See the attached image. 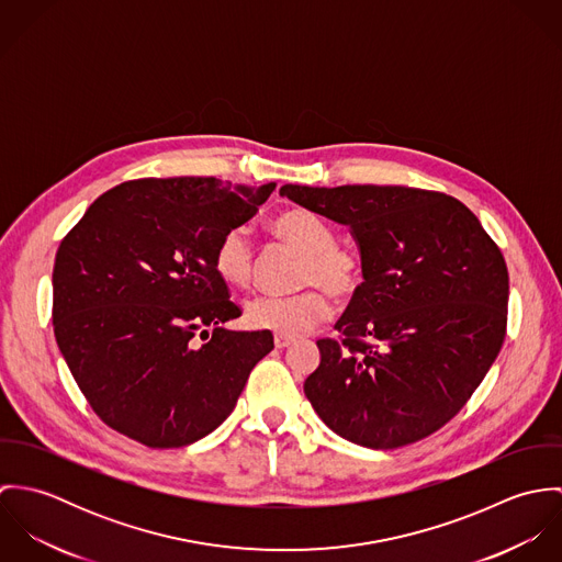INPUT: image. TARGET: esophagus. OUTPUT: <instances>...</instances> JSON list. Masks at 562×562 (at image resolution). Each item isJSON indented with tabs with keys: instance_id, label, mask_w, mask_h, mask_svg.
<instances>
[{
	"instance_id": "1",
	"label": "esophagus",
	"mask_w": 562,
	"mask_h": 562,
	"mask_svg": "<svg viewBox=\"0 0 562 562\" xmlns=\"http://www.w3.org/2000/svg\"><path fill=\"white\" fill-rule=\"evenodd\" d=\"M292 344H294V337L283 335V333H277V335H274V346H277V348H288V346H292Z\"/></svg>"
}]
</instances>
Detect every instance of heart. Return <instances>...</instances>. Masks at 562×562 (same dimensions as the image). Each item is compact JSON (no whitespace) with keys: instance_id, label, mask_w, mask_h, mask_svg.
Masks as SVG:
<instances>
[{"instance_id":"b5f03b06","label":"heart","mask_w":562,"mask_h":562,"mask_svg":"<svg viewBox=\"0 0 562 562\" xmlns=\"http://www.w3.org/2000/svg\"><path fill=\"white\" fill-rule=\"evenodd\" d=\"M270 229L279 240L303 250L299 268V285H307L294 294H261L246 307V318L257 328H268L290 337L303 335L328 321V294L348 301L363 283V257L346 244H337L335 229L321 214L307 207H290L270 221ZM216 274L234 285L246 288L255 274V248L244 227H234L221 236L214 248Z\"/></svg>"}]
</instances>
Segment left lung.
Returning <instances> with one entry per match:
<instances>
[{"label":"left lung","instance_id":"obj_1","mask_svg":"<svg viewBox=\"0 0 562 562\" xmlns=\"http://www.w3.org/2000/svg\"><path fill=\"white\" fill-rule=\"evenodd\" d=\"M294 203L348 225L363 283L318 339L305 396L339 437L394 450L430 437L476 392L508 314L499 246L459 199L406 186L285 183Z\"/></svg>","mask_w":562,"mask_h":562}]
</instances>
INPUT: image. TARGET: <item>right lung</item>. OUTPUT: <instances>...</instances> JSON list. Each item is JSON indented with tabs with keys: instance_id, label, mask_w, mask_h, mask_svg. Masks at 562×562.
Listing matches in <instances>:
<instances>
[{
	"instance_id": "right-lung-1",
	"label": "right lung",
	"mask_w": 562,
	"mask_h": 562,
	"mask_svg": "<svg viewBox=\"0 0 562 562\" xmlns=\"http://www.w3.org/2000/svg\"><path fill=\"white\" fill-rule=\"evenodd\" d=\"M274 188L132 179L103 192L63 238L54 335L103 424L149 448H181L234 411L274 341L270 330L218 326L241 310L212 259L221 236Z\"/></svg>"
}]
</instances>
